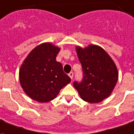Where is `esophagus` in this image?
<instances>
[{
    "label": "esophagus",
    "instance_id": "obj_1",
    "mask_svg": "<svg viewBox=\"0 0 134 134\" xmlns=\"http://www.w3.org/2000/svg\"><path fill=\"white\" fill-rule=\"evenodd\" d=\"M68 76H69V77H70L71 79H73V78H74V74H73L72 72H71L70 74H68Z\"/></svg>",
    "mask_w": 134,
    "mask_h": 134
}]
</instances>
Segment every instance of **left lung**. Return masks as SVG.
Returning a JSON list of instances; mask_svg holds the SVG:
<instances>
[{"mask_svg":"<svg viewBox=\"0 0 134 134\" xmlns=\"http://www.w3.org/2000/svg\"><path fill=\"white\" fill-rule=\"evenodd\" d=\"M77 55L83 72L81 83L74 86L80 97L88 103H99L111 95L119 79L118 69L111 56L97 45L83 48L76 46Z\"/></svg>","mask_w":134,"mask_h":134,"instance_id":"1","label":"left lung"}]
</instances>
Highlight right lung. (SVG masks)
<instances>
[{
	"instance_id": "add662e5",
	"label": "right lung",
	"mask_w": 134,
	"mask_h": 134,
	"mask_svg": "<svg viewBox=\"0 0 134 134\" xmlns=\"http://www.w3.org/2000/svg\"><path fill=\"white\" fill-rule=\"evenodd\" d=\"M60 48L51 43L38 45L29 53L19 70V81L26 94L40 103H46L57 97L60 89L71 79L56 61Z\"/></svg>"
}]
</instances>
